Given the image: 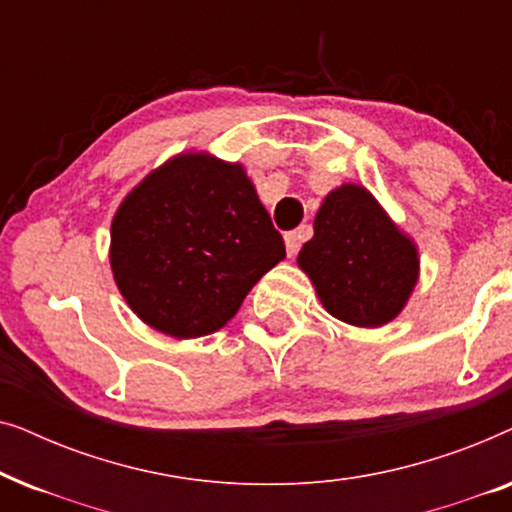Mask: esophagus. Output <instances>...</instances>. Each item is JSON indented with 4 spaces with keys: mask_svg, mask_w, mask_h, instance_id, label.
Instances as JSON below:
<instances>
[{
    "mask_svg": "<svg viewBox=\"0 0 512 512\" xmlns=\"http://www.w3.org/2000/svg\"><path fill=\"white\" fill-rule=\"evenodd\" d=\"M300 242H303V230H293V233L284 235V244H286V254L296 256L300 249Z\"/></svg>",
    "mask_w": 512,
    "mask_h": 512,
    "instance_id": "1",
    "label": "esophagus"
}]
</instances>
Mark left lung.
Returning a JSON list of instances; mask_svg holds the SVG:
<instances>
[{"instance_id": "8db88e82", "label": "left lung", "mask_w": 512, "mask_h": 512, "mask_svg": "<svg viewBox=\"0 0 512 512\" xmlns=\"http://www.w3.org/2000/svg\"><path fill=\"white\" fill-rule=\"evenodd\" d=\"M298 268L328 314L380 328L408 305L419 279V251L368 188L342 184L321 202Z\"/></svg>"}]
</instances>
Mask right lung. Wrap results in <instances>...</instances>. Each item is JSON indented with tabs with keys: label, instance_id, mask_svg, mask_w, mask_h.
<instances>
[{
	"label": "right lung",
	"instance_id": "add662e5",
	"mask_svg": "<svg viewBox=\"0 0 512 512\" xmlns=\"http://www.w3.org/2000/svg\"><path fill=\"white\" fill-rule=\"evenodd\" d=\"M284 256L247 170L207 151L146 174L111 221L118 291L146 326L177 340L226 326Z\"/></svg>",
	"mask_w": 512,
	"mask_h": 512
}]
</instances>
